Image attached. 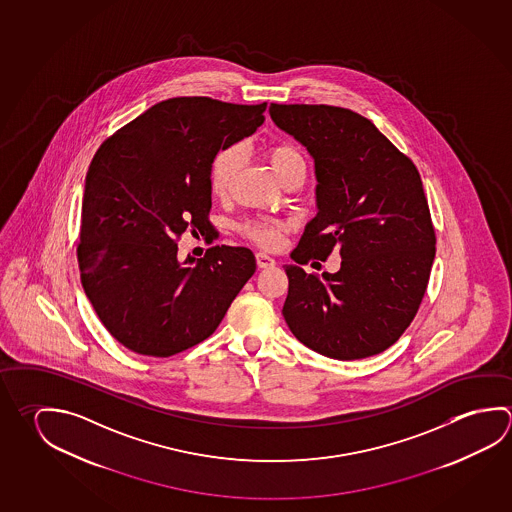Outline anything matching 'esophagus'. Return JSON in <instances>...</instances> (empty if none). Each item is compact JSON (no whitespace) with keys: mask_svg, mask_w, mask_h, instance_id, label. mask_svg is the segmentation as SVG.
I'll use <instances>...</instances> for the list:
<instances>
[{"mask_svg":"<svg viewBox=\"0 0 512 512\" xmlns=\"http://www.w3.org/2000/svg\"><path fill=\"white\" fill-rule=\"evenodd\" d=\"M255 259H257V266H259V268H273V266L277 264L273 257H269V255L262 252L257 253V255H255Z\"/></svg>","mask_w":512,"mask_h":512,"instance_id":"obj_1","label":"esophagus"}]
</instances>
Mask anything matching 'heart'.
Returning a JSON list of instances; mask_svg holds the SVG:
<instances>
[{
  "label": "heart",
  "instance_id": "heart-1",
  "mask_svg": "<svg viewBox=\"0 0 512 512\" xmlns=\"http://www.w3.org/2000/svg\"><path fill=\"white\" fill-rule=\"evenodd\" d=\"M264 156L268 160L271 171L275 172L278 180L284 181L293 176H305L304 153L293 144L278 142L266 147ZM243 165V151L239 145H228L217 151L210 163V189L216 198H225L232 189L237 172ZM291 228L289 221L284 219H250L241 226L248 239L264 248H275L282 241V235Z\"/></svg>",
  "mask_w": 512,
  "mask_h": 512
}]
</instances>
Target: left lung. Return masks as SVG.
Listing matches in <instances>:
<instances>
[{
    "mask_svg": "<svg viewBox=\"0 0 512 512\" xmlns=\"http://www.w3.org/2000/svg\"><path fill=\"white\" fill-rule=\"evenodd\" d=\"M275 126L314 160L316 216L296 262L340 253L336 273L286 266L282 314L296 340L332 359L368 358L412 323L435 259L419 172L368 118L350 109L271 104Z\"/></svg>",
    "mask_w": 512,
    "mask_h": 512,
    "instance_id": "8db88e82",
    "label": "left lung"
}]
</instances>
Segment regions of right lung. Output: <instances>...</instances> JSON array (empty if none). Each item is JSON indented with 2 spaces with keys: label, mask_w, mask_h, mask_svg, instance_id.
I'll list each match as a JSON object with an SVG mask.
<instances>
[{
  "label": "right lung",
  "mask_w": 512,
  "mask_h": 512,
  "mask_svg": "<svg viewBox=\"0 0 512 512\" xmlns=\"http://www.w3.org/2000/svg\"><path fill=\"white\" fill-rule=\"evenodd\" d=\"M259 106L208 97L154 104L93 156L82 199L81 282L100 322L133 352L169 358L207 340L255 273L243 246L180 260L176 239L205 232L210 163L252 136Z\"/></svg>",
  "instance_id": "right-lung-1"
}]
</instances>
